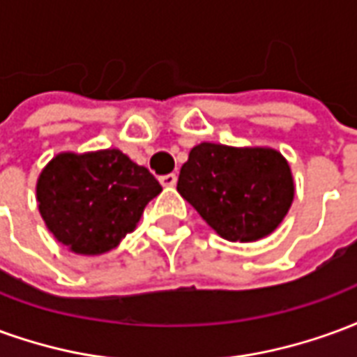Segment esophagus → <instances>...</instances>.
Wrapping results in <instances>:
<instances>
[{
	"instance_id": "esophagus-1",
	"label": "esophagus",
	"mask_w": 357,
	"mask_h": 357,
	"mask_svg": "<svg viewBox=\"0 0 357 357\" xmlns=\"http://www.w3.org/2000/svg\"><path fill=\"white\" fill-rule=\"evenodd\" d=\"M178 181V176L176 174H166V176H160V183L162 187H174Z\"/></svg>"
}]
</instances>
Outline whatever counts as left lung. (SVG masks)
I'll use <instances>...</instances> for the list:
<instances>
[{"label": "left lung", "mask_w": 357, "mask_h": 357, "mask_svg": "<svg viewBox=\"0 0 357 357\" xmlns=\"http://www.w3.org/2000/svg\"><path fill=\"white\" fill-rule=\"evenodd\" d=\"M178 191L214 231L250 243L275 231L294 199L291 166L268 147L201 143L181 166Z\"/></svg>", "instance_id": "8db88e82"}]
</instances>
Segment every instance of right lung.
<instances>
[{"label": "right lung", "instance_id": "right-lung-1", "mask_svg": "<svg viewBox=\"0 0 357 357\" xmlns=\"http://www.w3.org/2000/svg\"><path fill=\"white\" fill-rule=\"evenodd\" d=\"M162 191L155 176L118 149L61 153L40 174L38 208L53 237L76 255H105L135 229Z\"/></svg>", "mask_w": 357, "mask_h": 357}]
</instances>
